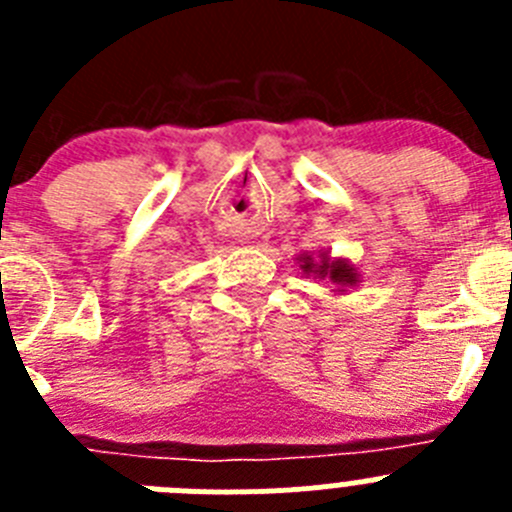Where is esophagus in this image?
Instances as JSON below:
<instances>
[{
    "instance_id": "obj_1",
    "label": "esophagus",
    "mask_w": 512,
    "mask_h": 512,
    "mask_svg": "<svg viewBox=\"0 0 512 512\" xmlns=\"http://www.w3.org/2000/svg\"><path fill=\"white\" fill-rule=\"evenodd\" d=\"M241 243H253V241H251V238H243V241H241Z\"/></svg>"
}]
</instances>
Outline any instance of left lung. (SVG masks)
Wrapping results in <instances>:
<instances>
[{
	"mask_svg": "<svg viewBox=\"0 0 512 512\" xmlns=\"http://www.w3.org/2000/svg\"><path fill=\"white\" fill-rule=\"evenodd\" d=\"M297 261H300V269L305 271V277L330 279L338 287L336 292H348V289H354L359 284L361 274L356 271V266L346 259H330L328 251H320L318 261L312 259V253H300Z\"/></svg>",
	"mask_w": 512,
	"mask_h": 512,
	"instance_id": "1",
	"label": "left lung"
}]
</instances>
